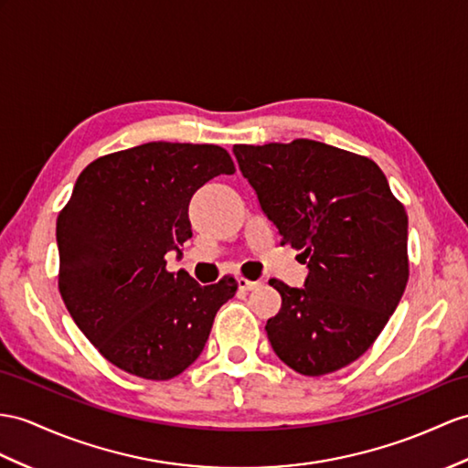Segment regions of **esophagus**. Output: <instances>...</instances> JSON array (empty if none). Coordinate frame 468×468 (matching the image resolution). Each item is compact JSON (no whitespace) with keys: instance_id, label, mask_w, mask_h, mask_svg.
<instances>
[{"instance_id":"esophagus-1","label":"esophagus","mask_w":468,"mask_h":468,"mask_svg":"<svg viewBox=\"0 0 468 468\" xmlns=\"http://www.w3.org/2000/svg\"><path fill=\"white\" fill-rule=\"evenodd\" d=\"M238 286H240V290H244V292H250V290H256L260 286V282L240 278V280H238Z\"/></svg>"}]
</instances>
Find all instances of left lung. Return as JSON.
Masks as SVG:
<instances>
[{
	"label": "left lung",
	"instance_id": "8db88e82",
	"mask_svg": "<svg viewBox=\"0 0 468 468\" xmlns=\"http://www.w3.org/2000/svg\"><path fill=\"white\" fill-rule=\"evenodd\" d=\"M282 246L307 264L303 288L280 280L266 324L276 356L310 378L337 371L378 339L409 280L407 212L367 156L310 139L234 144Z\"/></svg>",
	"mask_w": 468,
	"mask_h": 468
}]
</instances>
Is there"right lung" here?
Returning <instances> with one entry per match:
<instances>
[{"instance_id":"right-lung-1","label":"right lung","mask_w":468,"mask_h":468,"mask_svg":"<svg viewBox=\"0 0 468 468\" xmlns=\"http://www.w3.org/2000/svg\"><path fill=\"white\" fill-rule=\"evenodd\" d=\"M222 146L146 143L90 163L57 218L59 292L102 357L166 381L202 353L214 315L238 282L200 286L168 271L166 252L192 236L188 204L218 175H234Z\"/></svg>"}]
</instances>
